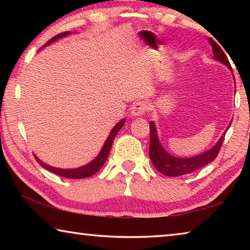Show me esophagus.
Listing matches in <instances>:
<instances>
[{"instance_id": "34e87169", "label": "esophagus", "mask_w": 250, "mask_h": 250, "mask_svg": "<svg viewBox=\"0 0 250 250\" xmlns=\"http://www.w3.org/2000/svg\"><path fill=\"white\" fill-rule=\"evenodd\" d=\"M147 110V105L145 101H138L131 108V115L132 117H141L145 115Z\"/></svg>"}]
</instances>
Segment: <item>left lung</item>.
<instances>
[{
  "instance_id": "8db88e82",
  "label": "left lung",
  "mask_w": 250,
  "mask_h": 250,
  "mask_svg": "<svg viewBox=\"0 0 250 250\" xmlns=\"http://www.w3.org/2000/svg\"><path fill=\"white\" fill-rule=\"evenodd\" d=\"M208 42L211 46V48H213L214 58L216 59V61L221 62L222 64L226 65L228 68L231 70L229 61H228L225 53L223 52V49L219 47L218 44L215 43V41H213L211 39H208ZM226 131L223 133V135L216 145H215L208 151L204 152V153L193 156V158H175V156L168 154L167 152L163 149V146H161L158 138V133H156L155 125L153 121H151L150 122V147H149L150 159L156 170L167 176H181V175L188 174V173H193L197 171L198 168L205 167L206 164L210 163L211 161L216 159L218 152L222 147L224 139H225Z\"/></svg>"
}]
</instances>
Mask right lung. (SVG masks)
Instances as JSON below:
<instances>
[{"instance_id":"add662e5","label":"right lung","mask_w":250,"mask_h":250,"mask_svg":"<svg viewBox=\"0 0 250 250\" xmlns=\"http://www.w3.org/2000/svg\"><path fill=\"white\" fill-rule=\"evenodd\" d=\"M69 34H70V32H64V33L58 34V35L54 36L53 39H50L47 43L43 46V47H45L46 45L52 44L55 41L62 39V37L69 35ZM124 125H125V119H122L118 122L115 126H113V129L111 130V132H110L108 139L104 142L103 149H101V151L99 152L98 156H96V159L92 160L90 163H88V164H86V166H83L82 167L70 168V170H67V168H57V167L47 166L46 163L42 162V161L37 158V156H35V159L44 168H46V170H48L50 172H53L54 174H56V175L67 177V179H84V177H89L91 175H94L95 173L98 172L100 168L103 167L104 164L105 163V161H107V159H108L110 149H111L113 139H115L117 133L119 132V130L122 128V126H124Z\"/></svg>"}]
</instances>
